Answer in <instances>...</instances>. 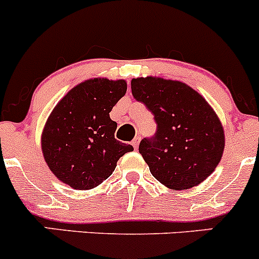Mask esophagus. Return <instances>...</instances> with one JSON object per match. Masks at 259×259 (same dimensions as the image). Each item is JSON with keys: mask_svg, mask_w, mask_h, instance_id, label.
Segmentation results:
<instances>
[{"mask_svg": "<svg viewBox=\"0 0 259 259\" xmlns=\"http://www.w3.org/2000/svg\"><path fill=\"white\" fill-rule=\"evenodd\" d=\"M139 142H140V137L134 138V140H133V142H132V144H133V146H134L135 149H138V146H139Z\"/></svg>", "mask_w": 259, "mask_h": 259, "instance_id": "1", "label": "esophagus"}]
</instances>
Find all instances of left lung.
Segmentation results:
<instances>
[{
    "instance_id": "1",
    "label": "left lung",
    "mask_w": 259,
    "mask_h": 259,
    "mask_svg": "<svg viewBox=\"0 0 259 259\" xmlns=\"http://www.w3.org/2000/svg\"><path fill=\"white\" fill-rule=\"evenodd\" d=\"M132 93L158 125L155 135L139 145L154 178L176 190L207 179L226 143L221 120L207 100L182 81L153 76L133 79Z\"/></svg>"
}]
</instances>
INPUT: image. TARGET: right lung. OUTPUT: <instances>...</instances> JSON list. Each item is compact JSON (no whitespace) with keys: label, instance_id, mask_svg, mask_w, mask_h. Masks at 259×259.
<instances>
[{"label":"right lung","instance_id":"1","mask_svg":"<svg viewBox=\"0 0 259 259\" xmlns=\"http://www.w3.org/2000/svg\"><path fill=\"white\" fill-rule=\"evenodd\" d=\"M126 93V81L90 79L72 88L50 114L41 149L50 170L74 189H93L108 179L130 144L115 139L109 113Z\"/></svg>","mask_w":259,"mask_h":259}]
</instances>
